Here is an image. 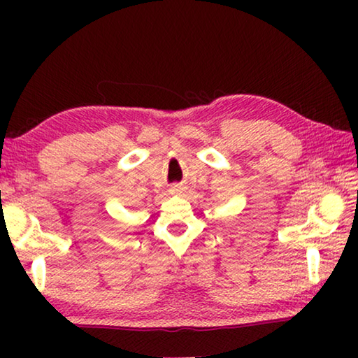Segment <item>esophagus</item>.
Listing matches in <instances>:
<instances>
[{
  "mask_svg": "<svg viewBox=\"0 0 358 358\" xmlns=\"http://www.w3.org/2000/svg\"><path fill=\"white\" fill-rule=\"evenodd\" d=\"M172 192H173V194H178V192H181V187L175 185V186L172 187Z\"/></svg>",
  "mask_w": 358,
  "mask_h": 358,
  "instance_id": "obj_1",
  "label": "esophagus"
}]
</instances>
